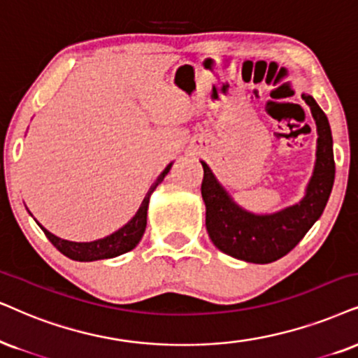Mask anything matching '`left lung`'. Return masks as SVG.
Masks as SVG:
<instances>
[{"instance_id":"obj_1","label":"left lung","mask_w":358,"mask_h":358,"mask_svg":"<svg viewBox=\"0 0 358 358\" xmlns=\"http://www.w3.org/2000/svg\"><path fill=\"white\" fill-rule=\"evenodd\" d=\"M317 127L315 165L304 196L274 213H252L233 200L205 162L201 196L206 206V229L213 244L236 259L268 264L286 256L306 236L327 205L336 178L334 142L327 115L309 94L302 92Z\"/></svg>"}]
</instances>
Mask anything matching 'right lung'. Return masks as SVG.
<instances>
[{"label":"right lung","instance_id":"1","mask_svg":"<svg viewBox=\"0 0 358 358\" xmlns=\"http://www.w3.org/2000/svg\"><path fill=\"white\" fill-rule=\"evenodd\" d=\"M171 165H173V162L166 165V169L158 175L155 183L152 185L150 189H148L145 194V198H143L142 205H140L137 213L134 215V218L106 238L96 239V241H89V243L67 241V239H62L56 236V234H52L51 231H48V229L44 228L43 224H39L38 221H36V223L39 224V228L43 229L49 241H51L54 246L62 252V255L67 256L72 261L90 262V261H99V259H110V257H117L124 255V252L132 251L134 248L140 243L143 233H145L147 211H148V203H150L152 193L155 192L158 185L164 182L165 176L169 175Z\"/></svg>","mask_w":358,"mask_h":358}]
</instances>
